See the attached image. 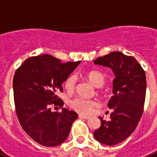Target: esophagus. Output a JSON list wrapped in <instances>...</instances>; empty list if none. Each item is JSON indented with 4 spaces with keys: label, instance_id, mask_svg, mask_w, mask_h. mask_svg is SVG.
Wrapping results in <instances>:
<instances>
[{
    "label": "esophagus",
    "instance_id": "1",
    "mask_svg": "<svg viewBox=\"0 0 157 157\" xmlns=\"http://www.w3.org/2000/svg\"><path fill=\"white\" fill-rule=\"evenodd\" d=\"M78 117H79L80 119H84V120L89 119V116H87V115H82V114H79V115H78Z\"/></svg>",
    "mask_w": 157,
    "mask_h": 157
}]
</instances>
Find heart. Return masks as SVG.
<instances>
[{"label":"heart","instance_id":"obj_1","mask_svg":"<svg viewBox=\"0 0 157 157\" xmlns=\"http://www.w3.org/2000/svg\"><path fill=\"white\" fill-rule=\"evenodd\" d=\"M85 78L96 87H101L105 82V76L99 70H92L85 73ZM77 78L75 75H70L65 81V89L73 92L76 86ZM98 102L94 100H87L84 98H77L70 101V105L72 109L80 114L87 115L92 112L93 109L98 106Z\"/></svg>","mask_w":157,"mask_h":157}]
</instances>
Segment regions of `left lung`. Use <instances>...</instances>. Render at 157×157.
Here are the masks:
<instances>
[{"label": "left lung", "instance_id": "1", "mask_svg": "<svg viewBox=\"0 0 157 157\" xmlns=\"http://www.w3.org/2000/svg\"><path fill=\"white\" fill-rule=\"evenodd\" d=\"M95 65L110 68L115 75L108 107L112 109L110 120H101L93 135L99 143L116 145L132 134L143 112L147 80L143 68L133 56L113 52L93 60Z\"/></svg>", "mask_w": 157, "mask_h": 157}]
</instances>
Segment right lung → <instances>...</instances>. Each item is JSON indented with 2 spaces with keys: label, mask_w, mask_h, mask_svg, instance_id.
<instances>
[{
  "label": "right lung",
  "mask_w": 157,
  "mask_h": 157,
  "mask_svg": "<svg viewBox=\"0 0 157 157\" xmlns=\"http://www.w3.org/2000/svg\"><path fill=\"white\" fill-rule=\"evenodd\" d=\"M62 63L51 55L27 59L15 71L13 79L16 113L24 130L45 147H56L66 140L73 122L78 118L74 110L62 108L61 112L52 111L50 105L63 107L56 92L80 64Z\"/></svg>",
  "instance_id": "add662e5"
}]
</instances>
